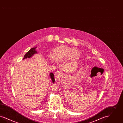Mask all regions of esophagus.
<instances>
[{"label":"esophagus","mask_w":123,"mask_h":123,"mask_svg":"<svg viewBox=\"0 0 123 123\" xmlns=\"http://www.w3.org/2000/svg\"><path fill=\"white\" fill-rule=\"evenodd\" d=\"M61 74H62L61 71H56L55 72V73L54 74V76H55V78H59L60 77V76L61 75Z\"/></svg>","instance_id":"obj_1"}]
</instances>
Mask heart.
<instances>
[{
    "label": "heart",
    "mask_w": 123,
    "mask_h": 123,
    "mask_svg": "<svg viewBox=\"0 0 123 123\" xmlns=\"http://www.w3.org/2000/svg\"><path fill=\"white\" fill-rule=\"evenodd\" d=\"M80 55V52L76 48H72L62 45L55 48L53 50L52 56H49L51 61L54 62L55 60L59 62L63 60H66L69 59H76Z\"/></svg>",
    "instance_id": "b5f03b06"
}]
</instances>
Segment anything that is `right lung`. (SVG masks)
I'll use <instances>...</instances> for the list:
<instances>
[{
  "instance_id": "add662e5",
  "label": "right lung",
  "mask_w": 123,
  "mask_h": 123,
  "mask_svg": "<svg viewBox=\"0 0 123 123\" xmlns=\"http://www.w3.org/2000/svg\"><path fill=\"white\" fill-rule=\"evenodd\" d=\"M36 47H35L32 48L31 49H30L29 51L27 53H26V54L24 56V58L23 59H25L30 58L34 54H35V53H37V52H36ZM50 76L52 80L53 81V83H54V82H55V79H54V75H53V73H51L50 74Z\"/></svg>"
}]
</instances>
